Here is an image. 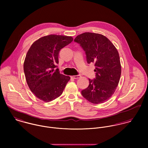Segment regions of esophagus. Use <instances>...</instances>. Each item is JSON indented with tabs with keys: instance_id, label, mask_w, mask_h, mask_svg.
Wrapping results in <instances>:
<instances>
[{
	"instance_id": "34e87169",
	"label": "esophagus",
	"mask_w": 148,
	"mask_h": 148,
	"mask_svg": "<svg viewBox=\"0 0 148 148\" xmlns=\"http://www.w3.org/2000/svg\"><path fill=\"white\" fill-rule=\"evenodd\" d=\"M72 78L73 79H79L81 77V75H75V76H71Z\"/></svg>"
}]
</instances>
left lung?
<instances>
[{"label": "left lung", "mask_w": 148, "mask_h": 148, "mask_svg": "<svg viewBox=\"0 0 148 148\" xmlns=\"http://www.w3.org/2000/svg\"><path fill=\"white\" fill-rule=\"evenodd\" d=\"M85 51L88 64L95 63V79H89V86L82 95L93 104H101L113 95L120 81L121 66L119 52L105 36L85 32L74 40Z\"/></svg>", "instance_id": "8db88e82"}]
</instances>
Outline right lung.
<instances>
[{"instance_id":"add662e5","label":"right lung","mask_w":148,"mask_h":148,"mask_svg":"<svg viewBox=\"0 0 148 148\" xmlns=\"http://www.w3.org/2000/svg\"><path fill=\"white\" fill-rule=\"evenodd\" d=\"M73 41L71 36L50 35L34 42L26 55L24 63L25 79L36 97L49 102L59 97L70 80L60 73V51Z\"/></svg>"}]
</instances>
